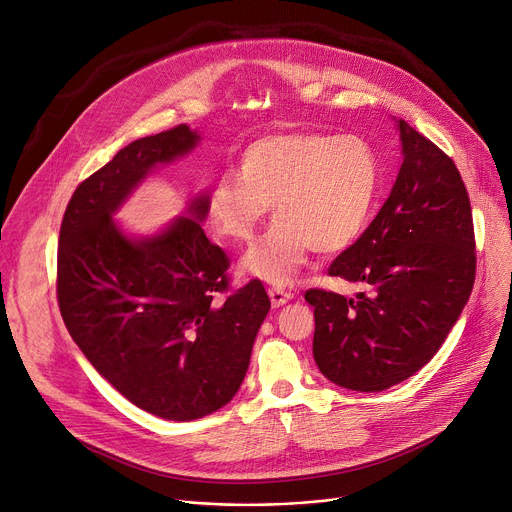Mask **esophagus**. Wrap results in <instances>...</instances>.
Listing matches in <instances>:
<instances>
[{"label":"esophagus","mask_w":512,"mask_h":512,"mask_svg":"<svg viewBox=\"0 0 512 512\" xmlns=\"http://www.w3.org/2000/svg\"><path fill=\"white\" fill-rule=\"evenodd\" d=\"M268 297L272 307H283L285 303H289L293 299V293L283 291V289H268Z\"/></svg>","instance_id":"obj_1"}]
</instances>
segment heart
Listing matches in <instances>:
<instances>
[{"label": "heart", "instance_id": "b5f03b06", "mask_svg": "<svg viewBox=\"0 0 512 512\" xmlns=\"http://www.w3.org/2000/svg\"><path fill=\"white\" fill-rule=\"evenodd\" d=\"M238 176H221L207 194V217L219 238H254L270 207L279 221L246 254L254 279L289 287L309 254L332 256L365 231L381 184L377 153L357 135L274 133L240 155Z\"/></svg>", "mask_w": 512, "mask_h": 512}]
</instances>
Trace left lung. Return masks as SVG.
I'll list each match as a JSON object with an SVG mask.
<instances>
[{
  "instance_id": "left-lung-1",
  "label": "left lung",
  "mask_w": 512,
  "mask_h": 512,
  "mask_svg": "<svg viewBox=\"0 0 512 512\" xmlns=\"http://www.w3.org/2000/svg\"><path fill=\"white\" fill-rule=\"evenodd\" d=\"M404 162L361 238L330 266L363 283L344 297L311 289L313 359L332 383L383 391L420 371L459 320L474 289L476 244L465 184L435 143L398 121Z\"/></svg>"
}]
</instances>
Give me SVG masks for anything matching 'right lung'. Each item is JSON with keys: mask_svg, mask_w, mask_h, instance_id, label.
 Listing matches in <instances>:
<instances>
[{"mask_svg": "<svg viewBox=\"0 0 512 512\" xmlns=\"http://www.w3.org/2000/svg\"><path fill=\"white\" fill-rule=\"evenodd\" d=\"M201 135L186 125L123 147L75 188L65 209L57 297L63 322L92 367L137 408L196 420L238 393L270 309L260 281L227 293L229 260L207 240V192L155 233H129L114 215L160 166Z\"/></svg>", "mask_w": 512, "mask_h": 512, "instance_id": "right-lung-1", "label": "right lung"}]
</instances>
